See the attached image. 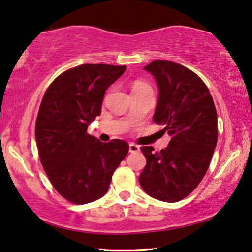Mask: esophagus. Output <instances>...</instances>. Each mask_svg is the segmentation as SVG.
<instances>
[{
	"instance_id": "esophagus-1",
	"label": "esophagus",
	"mask_w": 252,
	"mask_h": 252,
	"mask_svg": "<svg viewBox=\"0 0 252 252\" xmlns=\"http://www.w3.org/2000/svg\"><path fill=\"white\" fill-rule=\"evenodd\" d=\"M129 151L130 152H139L140 147L136 146V144H134V143H130L129 144Z\"/></svg>"
}]
</instances>
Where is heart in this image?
I'll use <instances>...</instances> for the list:
<instances>
[{
    "instance_id": "1",
    "label": "heart",
    "mask_w": 252,
    "mask_h": 252,
    "mask_svg": "<svg viewBox=\"0 0 252 252\" xmlns=\"http://www.w3.org/2000/svg\"><path fill=\"white\" fill-rule=\"evenodd\" d=\"M147 89H150V87L147 83L142 82V81H135L133 83V87H132V90L134 91H141V90H147Z\"/></svg>"
}]
</instances>
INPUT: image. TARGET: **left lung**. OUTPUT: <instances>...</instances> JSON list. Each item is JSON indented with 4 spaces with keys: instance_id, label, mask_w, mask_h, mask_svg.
Returning a JSON list of instances; mask_svg holds the SVG:
<instances>
[{
    "instance_id": "left-lung-1",
    "label": "left lung",
    "mask_w": 252,
    "mask_h": 252,
    "mask_svg": "<svg viewBox=\"0 0 252 252\" xmlns=\"http://www.w3.org/2000/svg\"><path fill=\"white\" fill-rule=\"evenodd\" d=\"M156 80L158 103L153 121L171 136L160 152L142 147L147 164L139 177L150 197L180 201L202 180L218 140V119L207 85L189 69L168 60L144 66Z\"/></svg>"
}]
</instances>
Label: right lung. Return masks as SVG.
I'll return each instance as SVG.
<instances>
[{
    "instance_id": "add662e5",
    "label": "right lung",
    "mask_w": 252,
    "mask_h": 252,
    "mask_svg": "<svg viewBox=\"0 0 252 252\" xmlns=\"http://www.w3.org/2000/svg\"><path fill=\"white\" fill-rule=\"evenodd\" d=\"M126 65L82 64L55 79L42 99L35 125L41 163L52 186L75 204L100 199L129 151L122 140L101 142L87 133L101 114L105 91Z\"/></svg>"
}]
</instances>
